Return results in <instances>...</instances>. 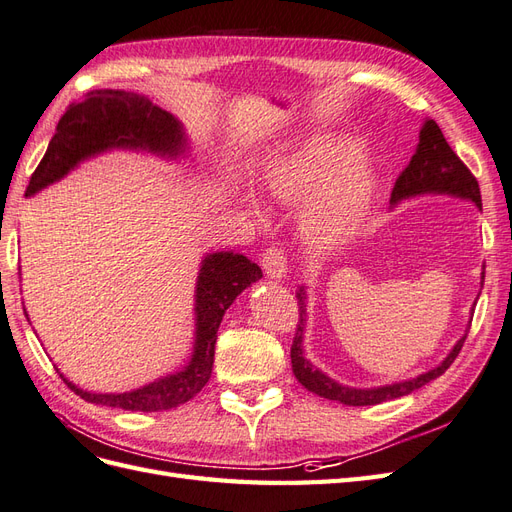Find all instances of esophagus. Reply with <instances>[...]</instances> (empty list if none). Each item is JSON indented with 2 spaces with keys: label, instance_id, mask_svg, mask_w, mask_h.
Masks as SVG:
<instances>
[{
  "label": "esophagus",
  "instance_id": "obj_1",
  "mask_svg": "<svg viewBox=\"0 0 512 512\" xmlns=\"http://www.w3.org/2000/svg\"><path fill=\"white\" fill-rule=\"evenodd\" d=\"M261 266H264L270 279H285L287 276V255L281 246L266 248L264 257H261Z\"/></svg>",
  "mask_w": 512,
  "mask_h": 512
}]
</instances>
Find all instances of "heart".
Returning a JSON list of instances; mask_svg holds the SVG:
<instances>
[{
    "mask_svg": "<svg viewBox=\"0 0 512 512\" xmlns=\"http://www.w3.org/2000/svg\"><path fill=\"white\" fill-rule=\"evenodd\" d=\"M354 145L334 137H317L296 152L270 165L266 186L274 199L298 203L309 199L341 167ZM375 191V171L367 160H354L343 167L326 191L304 214L302 231L317 248H328L345 240L360 225ZM255 214L259 208L253 203Z\"/></svg>",
    "mask_w": 512,
    "mask_h": 512,
    "instance_id": "obj_1",
    "label": "heart"
}]
</instances>
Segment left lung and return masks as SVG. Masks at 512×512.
I'll use <instances>...</instances> for the list:
<instances>
[{"mask_svg": "<svg viewBox=\"0 0 512 512\" xmlns=\"http://www.w3.org/2000/svg\"><path fill=\"white\" fill-rule=\"evenodd\" d=\"M427 193H444L452 197H461L476 203V206L483 210V201H480V188L478 180L474 178V173L463 165V160L452 152L448 141L442 135V128L437 126L433 120H425L420 128L418 135V148L401 173L397 182H394L392 188V197L390 201L397 203L401 199H410L418 195H427ZM483 283H485V266H483ZM298 298V328H296V337L294 343H291V369H294V375L298 382L319 397L330 399V401H339L343 405H377L390 399H399L405 397L425 384L433 382L435 377H440L455 358L459 356L461 347L465 343V337L457 341V345L452 347V352L444 358L440 367H435L427 373H422L414 379H407V382L399 384H390V386H379V388H349L341 386L339 382H334L326 373H321L317 367L304 358L302 352V334L306 326V294L304 287L296 291ZM472 324V321H470Z\"/></svg>", "mask_w": 512, "mask_h": 512, "instance_id": "1", "label": "left lung"}]
</instances>
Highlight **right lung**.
<instances>
[{
    "mask_svg": "<svg viewBox=\"0 0 512 512\" xmlns=\"http://www.w3.org/2000/svg\"><path fill=\"white\" fill-rule=\"evenodd\" d=\"M111 148L148 150L178 156L186 148L182 124L145 96L122 90H94L72 102L57 122L47 154L32 173L25 197L38 193L75 169L81 160ZM261 279V268L244 255L221 251L201 261L197 276V334L193 358L182 371L122 394H98L77 388L60 373L66 386L87 403L120 407L128 412L171 410L193 399L208 384L214 364L216 332L225 311L242 289Z\"/></svg>",
    "mask_w": 512,
    "mask_h": 512,
    "instance_id": "obj_1",
    "label": "right lung"
}]
</instances>
